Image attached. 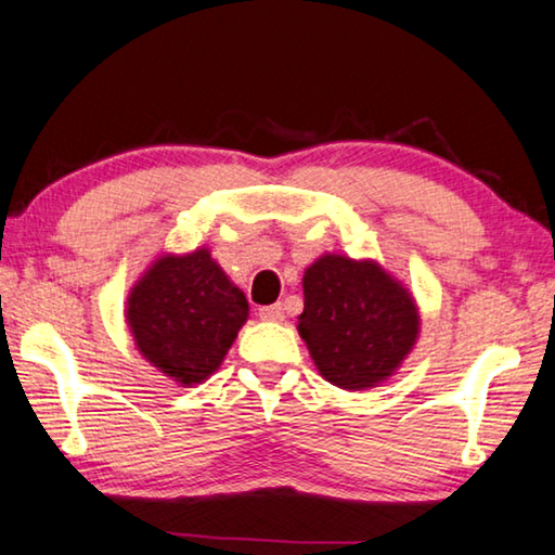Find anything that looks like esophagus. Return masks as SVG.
<instances>
[{
	"label": "esophagus",
	"mask_w": 555,
	"mask_h": 555,
	"mask_svg": "<svg viewBox=\"0 0 555 555\" xmlns=\"http://www.w3.org/2000/svg\"><path fill=\"white\" fill-rule=\"evenodd\" d=\"M259 317H261L263 321H284V306H281V304L261 306Z\"/></svg>",
	"instance_id": "34e87169"
}]
</instances>
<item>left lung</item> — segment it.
<instances>
[{
    "mask_svg": "<svg viewBox=\"0 0 555 555\" xmlns=\"http://www.w3.org/2000/svg\"><path fill=\"white\" fill-rule=\"evenodd\" d=\"M301 286L296 328L328 384L346 391L374 388L416 346V299L378 261L321 254L306 267Z\"/></svg>",
    "mask_w": 555,
    "mask_h": 555,
    "instance_id": "1",
    "label": "left lung"
}]
</instances>
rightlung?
<instances>
[{
	"label": "right lung",
	"instance_id": "add662e5",
	"mask_svg": "<svg viewBox=\"0 0 555 555\" xmlns=\"http://www.w3.org/2000/svg\"><path fill=\"white\" fill-rule=\"evenodd\" d=\"M124 319L137 351L179 386H196L221 366L249 319V301L206 246L162 254L131 286Z\"/></svg>",
	"mask_w": 555,
	"mask_h": 555
}]
</instances>
